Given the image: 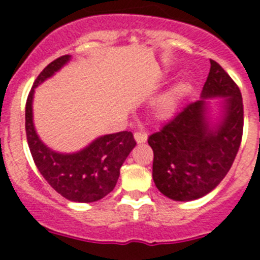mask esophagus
Segmentation results:
<instances>
[{
    "label": "esophagus",
    "mask_w": 260,
    "mask_h": 260,
    "mask_svg": "<svg viewBox=\"0 0 260 260\" xmlns=\"http://www.w3.org/2000/svg\"><path fill=\"white\" fill-rule=\"evenodd\" d=\"M134 138H135V141H137V143H144V142L147 141L148 135H147L144 132H135Z\"/></svg>",
    "instance_id": "obj_1"
}]
</instances>
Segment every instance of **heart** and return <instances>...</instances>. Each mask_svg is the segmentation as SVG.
Returning a JSON list of instances; mask_svg holds the SVG:
<instances>
[{
	"label": "heart",
	"mask_w": 260,
	"mask_h": 260,
	"mask_svg": "<svg viewBox=\"0 0 260 260\" xmlns=\"http://www.w3.org/2000/svg\"><path fill=\"white\" fill-rule=\"evenodd\" d=\"M176 95L177 89H171L165 92L161 98L158 99L157 103H156V110L160 116H165L173 109L174 102H176Z\"/></svg>",
	"instance_id": "b5f03b06"
}]
</instances>
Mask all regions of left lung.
<instances>
[{
  "label": "left lung",
  "mask_w": 260,
  "mask_h": 260,
  "mask_svg": "<svg viewBox=\"0 0 260 260\" xmlns=\"http://www.w3.org/2000/svg\"><path fill=\"white\" fill-rule=\"evenodd\" d=\"M202 100L190 103L160 132L148 137L153 150L152 177L160 192L173 201H194L212 191L233 164L243 133L238 86L213 59ZM226 97L220 122L211 126L205 99Z\"/></svg>",
  "instance_id": "1"
}]
</instances>
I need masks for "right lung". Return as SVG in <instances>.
<instances>
[{
    "label": "right lung",
    "instance_id": "obj_1",
    "mask_svg": "<svg viewBox=\"0 0 260 260\" xmlns=\"http://www.w3.org/2000/svg\"><path fill=\"white\" fill-rule=\"evenodd\" d=\"M69 59V54L58 57L36 78L26 103L27 142L39 172L53 189L71 202L89 203L104 198L114 189L119 169L137 142L133 133L121 132L98 138L77 153H58L40 141L32 119L34 92Z\"/></svg>",
    "mask_w": 260,
    "mask_h": 260
}]
</instances>
